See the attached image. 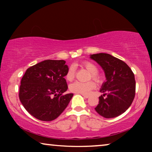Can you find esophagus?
I'll return each instance as SVG.
<instances>
[{"instance_id": "obj_1", "label": "esophagus", "mask_w": 152, "mask_h": 152, "mask_svg": "<svg viewBox=\"0 0 152 152\" xmlns=\"http://www.w3.org/2000/svg\"><path fill=\"white\" fill-rule=\"evenodd\" d=\"M81 95H82L84 97H85V98H88L89 97V95H85V94H81Z\"/></svg>"}]
</instances>
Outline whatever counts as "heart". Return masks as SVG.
Here are the masks:
<instances>
[{
  "instance_id": "heart-1",
  "label": "heart",
  "mask_w": 152,
  "mask_h": 152,
  "mask_svg": "<svg viewBox=\"0 0 152 152\" xmlns=\"http://www.w3.org/2000/svg\"><path fill=\"white\" fill-rule=\"evenodd\" d=\"M83 67L86 68V70L91 74V78L97 83H100L102 80L101 75L97 73L98 68L94 64L91 63L90 61H85L82 64ZM75 75V70L73 66H70L68 68L67 73L66 75V79L69 82H71L74 80ZM95 85L94 82H88L83 83L80 82H75L70 85L69 88L71 92L75 93H80V94H88L90 93L91 90L95 88Z\"/></svg>"
}]
</instances>
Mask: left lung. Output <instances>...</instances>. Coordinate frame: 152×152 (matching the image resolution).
Returning <instances> with one entry per match:
<instances>
[{"instance_id": "8db88e82", "label": "left lung", "mask_w": 152, "mask_h": 152, "mask_svg": "<svg viewBox=\"0 0 152 152\" xmlns=\"http://www.w3.org/2000/svg\"><path fill=\"white\" fill-rule=\"evenodd\" d=\"M90 57L102 68L107 80L102 85L103 95L99 97L95 111L104 118L117 117L129 109L134 99V72L125 62L109 54H94Z\"/></svg>"}]
</instances>
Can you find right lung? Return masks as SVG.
<instances>
[{
  "label": "right lung",
  "mask_w": 152,
  "mask_h": 152,
  "mask_svg": "<svg viewBox=\"0 0 152 152\" xmlns=\"http://www.w3.org/2000/svg\"><path fill=\"white\" fill-rule=\"evenodd\" d=\"M68 67L64 60H45L28 68L20 81L19 99L26 111L37 119L52 121L61 115L73 94L68 89Z\"/></svg>",
  "instance_id": "obj_1"
}]
</instances>
